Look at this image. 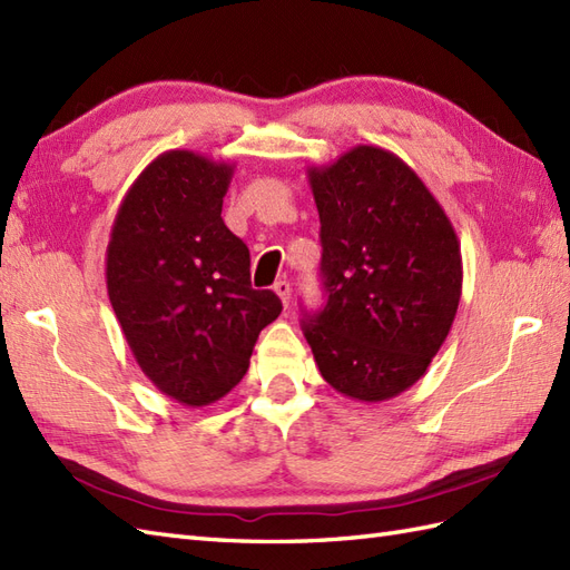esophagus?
I'll return each mask as SVG.
<instances>
[{"instance_id": "34e87169", "label": "esophagus", "mask_w": 570, "mask_h": 570, "mask_svg": "<svg viewBox=\"0 0 570 570\" xmlns=\"http://www.w3.org/2000/svg\"><path fill=\"white\" fill-rule=\"evenodd\" d=\"M274 294L282 298L284 308H288V298H291V286H288V282H276V284H274Z\"/></svg>"}]
</instances>
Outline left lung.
I'll return each instance as SVG.
<instances>
[{
    "instance_id": "left-lung-1",
    "label": "left lung",
    "mask_w": 570,
    "mask_h": 570,
    "mask_svg": "<svg viewBox=\"0 0 570 570\" xmlns=\"http://www.w3.org/2000/svg\"><path fill=\"white\" fill-rule=\"evenodd\" d=\"M308 181L327 303L303 335L337 393L389 401L425 376L452 330L464 279L454 225L425 181L376 145L308 167Z\"/></svg>"
}]
</instances>
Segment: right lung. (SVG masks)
Wrapping results in <instances>:
<instances>
[{"label":"right lung","mask_w":570,"mask_h":570,"mask_svg":"<svg viewBox=\"0 0 570 570\" xmlns=\"http://www.w3.org/2000/svg\"><path fill=\"white\" fill-rule=\"evenodd\" d=\"M235 165L167 150L130 184L106 247V291L142 374L181 405L220 401L282 313L249 284V249L220 218Z\"/></svg>","instance_id":"obj_1"}]
</instances>
